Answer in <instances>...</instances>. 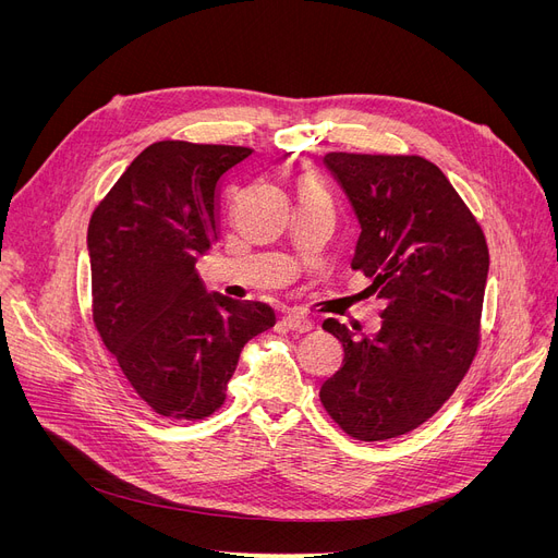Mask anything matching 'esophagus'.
Wrapping results in <instances>:
<instances>
[{"label": "esophagus", "mask_w": 558, "mask_h": 558, "mask_svg": "<svg viewBox=\"0 0 558 558\" xmlns=\"http://www.w3.org/2000/svg\"><path fill=\"white\" fill-rule=\"evenodd\" d=\"M282 326L291 332H299V335H305L312 330V320L305 316V314H287L282 318Z\"/></svg>", "instance_id": "1"}]
</instances>
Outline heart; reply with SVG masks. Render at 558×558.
Returning a JSON list of instances; mask_svg holds the SVG:
<instances>
[{"instance_id": "heart-1", "label": "heart", "mask_w": 558, "mask_h": 558, "mask_svg": "<svg viewBox=\"0 0 558 558\" xmlns=\"http://www.w3.org/2000/svg\"><path fill=\"white\" fill-rule=\"evenodd\" d=\"M299 192H301V196H324V192L318 190V185L310 179V175H303V179L299 181Z\"/></svg>"}]
</instances>
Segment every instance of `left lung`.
<instances>
[{
    "mask_svg": "<svg viewBox=\"0 0 558 558\" xmlns=\"http://www.w3.org/2000/svg\"><path fill=\"white\" fill-rule=\"evenodd\" d=\"M360 221L353 269L385 303L383 328L357 337L337 318L343 364L320 402L357 441H387L434 416L480 345L488 278L484 232L446 173L421 156L324 158Z\"/></svg>",
    "mask_w": 558,
    "mask_h": 558,
    "instance_id": "left-lung-1",
    "label": "left lung"
}]
</instances>
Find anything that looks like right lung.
Listing matches in <instances>:
<instances>
[{"label":"right lung","mask_w":558,"mask_h":558,"mask_svg":"<svg viewBox=\"0 0 558 558\" xmlns=\"http://www.w3.org/2000/svg\"><path fill=\"white\" fill-rule=\"evenodd\" d=\"M248 156L244 146L156 142L87 226L95 326L137 396L167 418L217 412L244 345L276 324L269 305L208 294L196 274L219 240L221 175Z\"/></svg>","instance_id":"1"}]
</instances>
